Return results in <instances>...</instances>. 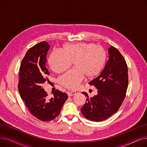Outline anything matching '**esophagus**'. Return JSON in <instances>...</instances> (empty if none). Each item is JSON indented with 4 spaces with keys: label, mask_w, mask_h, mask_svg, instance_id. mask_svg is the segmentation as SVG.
Masks as SVG:
<instances>
[{
    "label": "esophagus",
    "mask_w": 147,
    "mask_h": 147,
    "mask_svg": "<svg viewBox=\"0 0 147 147\" xmlns=\"http://www.w3.org/2000/svg\"><path fill=\"white\" fill-rule=\"evenodd\" d=\"M76 92H74V91H71V92H68L67 94H68V96H74V95H76Z\"/></svg>",
    "instance_id": "34e87169"
}]
</instances>
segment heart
<instances>
[{
  "mask_svg": "<svg viewBox=\"0 0 147 147\" xmlns=\"http://www.w3.org/2000/svg\"><path fill=\"white\" fill-rule=\"evenodd\" d=\"M107 52L102 46L94 43H65L61 51H53L48 57L52 70L60 73L71 65L74 67L62 75L59 79L62 86L74 90L78 87L84 76L93 79L102 70L107 61Z\"/></svg>",
  "mask_w": 147,
  "mask_h": 147,
  "instance_id": "obj_1",
  "label": "heart"
}]
</instances>
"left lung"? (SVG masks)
<instances>
[{
	"label": "left lung",
	"mask_w": 147,
	"mask_h": 147,
	"mask_svg": "<svg viewBox=\"0 0 147 147\" xmlns=\"http://www.w3.org/2000/svg\"><path fill=\"white\" fill-rule=\"evenodd\" d=\"M109 59L96 78L89 83L98 90V94L89 98L81 109L87 119L101 121L117 112L124 100L128 86V71L126 61L120 52L111 46L109 49Z\"/></svg>",
	"instance_id": "8db88e82"
}]
</instances>
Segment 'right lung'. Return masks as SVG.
<instances>
[{
    "label": "right lung",
    "mask_w": 147,
    "mask_h": 147,
    "mask_svg": "<svg viewBox=\"0 0 147 147\" xmlns=\"http://www.w3.org/2000/svg\"><path fill=\"white\" fill-rule=\"evenodd\" d=\"M50 45L42 42L29 49L22 59L18 84L20 94L29 111L42 121H50L59 114L68 98L65 93L56 90L49 98L41 86L50 74L46 67Z\"/></svg>",
    "instance_id": "obj_1"
}]
</instances>
